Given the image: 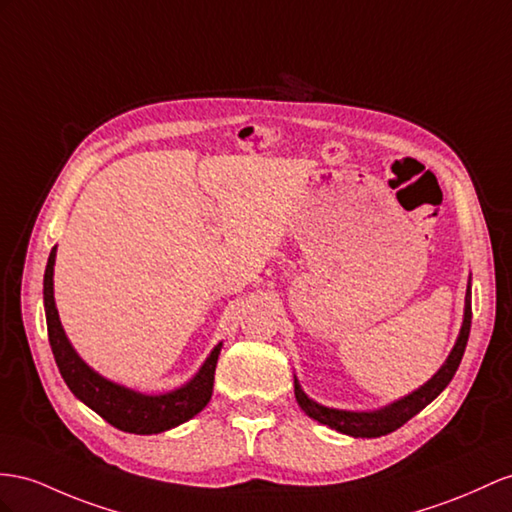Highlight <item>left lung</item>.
Masks as SVG:
<instances>
[{
  "mask_svg": "<svg viewBox=\"0 0 512 512\" xmlns=\"http://www.w3.org/2000/svg\"><path fill=\"white\" fill-rule=\"evenodd\" d=\"M469 329H471V283L467 285V294H465L463 326H461V333H458V339H456L452 352L439 368V372L432 376L428 383H424L422 387L409 393V396H404V398L391 402V404L383 406V409H376V411H342V409H331V406H322L316 400H311L294 378L296 400L300 404V409H303L309 417H313L316 422L329 426L337 432H342V435L368 437V439L389 435V432L398 430L402 424L409 422L411 417H415L426 404H430L445 387L450 385L452 376L458 370V365H461L463 352H465L467 339H469Z\"/></svg>",
  "mask_w": 512,
  "mask_h": 512,
  "instance_id": "left-lung-1",
  "label": "left lung"
}]
</instances>
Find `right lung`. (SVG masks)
I'll list each match as a JSON object with an SVG mask.
<instances>
[{
	"label": "right lung",
	"mask_w": 512,
	"mask_h": 512,
	"mask_svg": "<svg viewBox=\"0 0 512 512\" xmlns=\"http://www.w3.org/2000/svg\"><path fill=\"white\" fill-rule=\"evenodd\" d=\"M54 264L56 246L49 253L43 279L47 333L58 370L64 383L75 393V398H80L114 428L134 432V435H157V432L188 422V419L205 409L214 391V372L222 344L209 352V357L192 381L175 391L147 396V393L116 385L86 365L71 346L69 337L64 335L54 300Z\"/></svg>",
	"instance_id": "1"
}]
</instances>
